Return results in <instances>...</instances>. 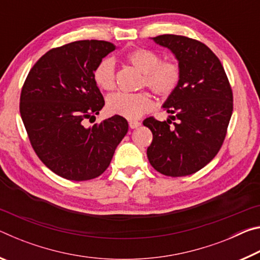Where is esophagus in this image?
<instances>
[{
    "label": "esophagus",
    "mask_w": 260,
    "mask_h": 260,
    "mask_svg": "<svg viewBox=\"0 0 260 260\" xmlns=\"http://www.w3.org/2000/svg\"><path fill=\"white\" fill-rule=\"evenodd\" d=\"M128 124H129V127L132 129H135V128H138V127L141 126V122L138 121V120H131Z\"/></svg>",
    "instance_id": "obj_1"
}]
</instances>
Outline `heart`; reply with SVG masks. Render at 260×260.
I'll return each instance as SVG.
<instances>
[{
  "instance_id": "heart-1",
  "label": "heart",
  "mask_w": 260,
  "mask_h": 260,
  "mask_svg": "<svg viewBox=\"0 0 260 260\" xmlns=\"http://www.w3.org/2000/svg\"><path fill=\"white\" fill-rule=\"evenodd\" d=\"M126 60L142 73L140 86L148 87L159 98H169L178 89L182 71L174 60H161V56L147 48H138L126 55ZM93 78L99 88L111 91L116 87V64L112 58H103L94 69ZM153 101L148 91L135 94L117 93L109 96L107 110L110 114L136 119L151 110Z\"/></svg>"
}]
</instances>
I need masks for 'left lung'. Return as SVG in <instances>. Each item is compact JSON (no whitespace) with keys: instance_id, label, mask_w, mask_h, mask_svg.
<instances>
[{"instance_id":"left-lung-1","label":"left lung","mask_w":260,"mask_h":260,"mask_svg":"<svg viewBox=\"0 0 260 260\" xmlns=\"http://www.w3.org/2000/svg\"><path fill=\"white\" fill-rule=\"evenodd\" d=\"M152 39L173 52L182 76L162 105L171 119L143 120L152 132L148 159L157 172L186 177L208 165L221 148L233 112L232 87L222 64L203 42L174 34Z\"/></svg>"}]
</instances>
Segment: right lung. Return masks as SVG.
I'll return each mask as SVG.
<instances>
[{
  "mask_svg": "<svg viewBox=\"0 0 260 260\" xmlns=\"http://www.w3.org/2000/svg\"><path fill=\"white\" fill-rule=\"evenodd\" d=\"M114 49L111 42L100 40L52 48L30 69L21 88L19 110L30 146L48 169L64 179L100 177L128 131L120 116L83 126L104 107L93 73Z\"/></svg>",
  "mask_w": 260,
  "mask_h": 260,
  "instance_id": "add662e5",
  "label": "right lung"
}]
</instances>
